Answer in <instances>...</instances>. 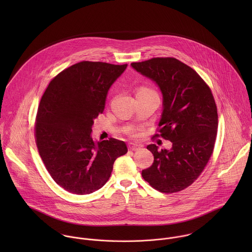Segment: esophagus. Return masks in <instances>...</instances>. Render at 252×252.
<instances>
[{
    "label": "esophagus",
    "mask_w": 252,
    "mask_h": 252,
    "mask_svg": "<svg viewBox=\"0 0 252 252\" xmlns=\"http://www.w3.org/2000/svg\"><path fill=\"white\" fill-rule=\"evenodd\" d=\"M143 146L141 144H128V149L132 150V151H137L140 150Z\"/></svg>",
    "instance_id": "obj_1"
}]
</instances>
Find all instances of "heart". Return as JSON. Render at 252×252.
I'll return each instance as SVG.
<instances>
[{"instance_id":"1","label":"heart","mask_w":252,"mask_h":252,"mask_svg":"<svg viewBox=\"0 0 252 252\" xmlns=\"http://www.w3.org/2000/svg\"><path fill=\"white\" fill-rule=\"evenodd\" d=\"M140 90H151V89H149V88H147V87H143V88H141Z\"/></svg>"}]
</instances>
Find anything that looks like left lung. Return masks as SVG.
Wrapping results in <instances>:
<instances>
[{"mask_svg": "<svg viewBox=\"0 0 252 252\" xmlns=\"http://www.w3.org/2000/svg\"><path fill=\"white\" fill-rule=\"evenodd\" d=\"M131 66L159 85L163 111L154 137L173 144L171 150L146 146L154 161L142 176L162 193L179 192L199 178L214 152L218 126L214 95L196 71L176 58H151Z\"/></svg>", "mask_w": 252, "mask_h": 252, "instance_id": "8db88e82", "label": "left lung"}]
</instances>
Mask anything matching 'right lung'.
Here are the masks:
<instances>
[{"label":"right lung","instance_id":"1","mask_svg":"<svg viewBox=\"0 0 252 252\" xmlns=\"http://www.w3.org/2000/svg\"><path fill=\"white\" fill-rule=\"evenodd\" d=\"M127 64L82 61L59 72L44 91L36 112L35 139L53 180L66 191L90 194L108 181L114 161L127 153L113 138L95 144L94 119L103 113L108 89Z\"/></svg>","mask_w":252,"mask_h":252}]
</instances>
